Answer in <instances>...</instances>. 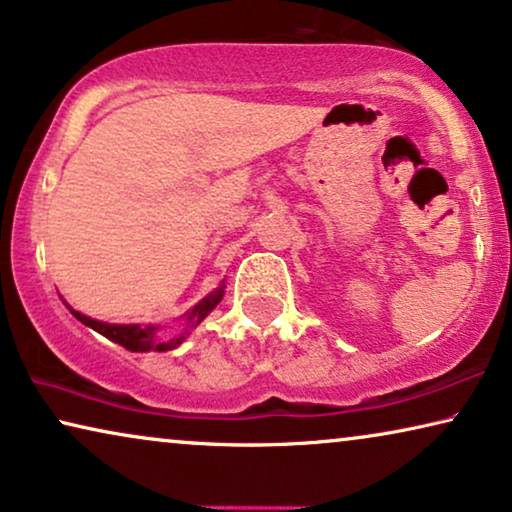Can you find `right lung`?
<instances>
[{
  "mask_svg": "<svg viewBox=\"0 0 512 512\" xmlns=\"http://www.w3.org/2000/svg\"><path fill=\"white\" fill-rule=\"evenodd\" d=\"M223 291H226V284H219L216 289L209 293L207 298H202L198 305L191 307L184 314L186 319V328L181 331L179 335H172V338H158V328L160 326H139V324H107V321H97V319H90L86 314L72 310V307L67 305V300H62L69 307V312L74 314L76 319L81 321V324H86L88 328H93L104 338L111 340V342H118V345L130 349V352H170V349L179 347L181 342H184L188 335H191V328H195L200 324L202 319L207 317L209 312L214 310L216 305L221 303L223 298Z\"/></svg>",
  "mask_w": 512,
  "mask_h": 512,
  "instance_id": "obj_1",
  "label": "right lung"
}]
</instances>
